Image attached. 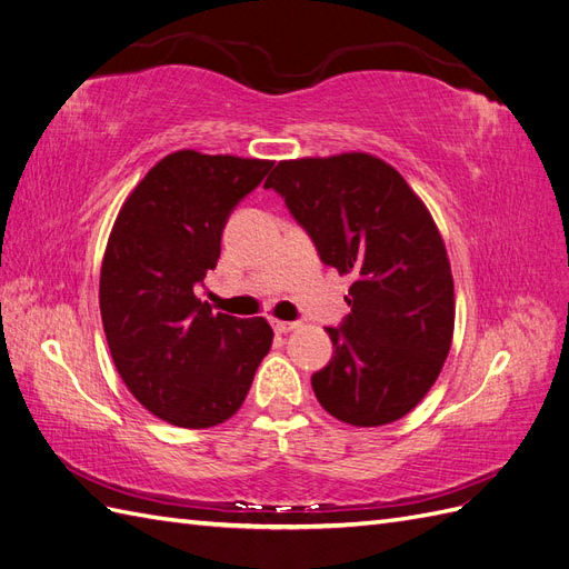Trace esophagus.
<instances>
[{
    "label": "esophagus",
    "mask_w": 569,
    "mask_h": 569,
    "mask_svg": "<svg viewBox=\"0 0 569 569\" xmlns=\"http://www.w3.org/2000/svg\"><path fill=\"white\" fill-rule=\"evenodd\" d=\"M270 325H272V330L278 332V335H287V332H291L297 327V322H287V320H270Z\"/></svg>",
    "instance_id": "34e87169"
}]
</instances>
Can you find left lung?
I'll return each instance as SVG.
<instances>
[{"mask_svg": "<svg viewBox=\"0 0 569 569\" xmlns=\"http://www.w3.org/2000/svg\"><path fill=\"white\" fill-rule=\"evenodd\" d=\"M325 266L351 274V313L327 327L332 360L313 372L341 422L403 418L435 385L453 337V278L441 234L408 182L370 153L280 161L268 176Z\"/></svg>", "mask_w": 569, "mask_h": 569, "instance_id": "8db88e82", "label": "left lung"}]
</instances>
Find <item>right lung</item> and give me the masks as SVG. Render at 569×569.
<instances>
[{
  "mask_svg": "<svg viewBox=\"0 0 569 569\" xmlns=\"http://www.w3.org/2000/svg\"><path fill=\"white\" fill-rule=\"evenodd\" d=\"M270 168L176 151L149 170L116 218L101 263V322L126 387L176 427L232 418L270 351L263 318L213 313L199 299L230 213Z\"/></svg>",
  "mask_w": 569,
  "mask_h": 569,
  "instance_id": "obj_1",
  "label": "right lung"
}]
</instances>
